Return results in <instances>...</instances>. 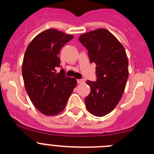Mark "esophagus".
<instances>
[{
  "instance_id": "34e87169",
  "label": "esophagus",
  "mask_w": 154,
  "mask_h": 154,
  "mask_svg": "<svg viewBox=\"0 0 154 154\" xmlns=\"http://www.w3.org/2000/svg\"><path fill=\"white\" fill-rule=\"evenodd\" d=\"M77 82H78L79 84L83 83V82H84V80H83V79H77Z\"/></svg>"
}]
</instances>
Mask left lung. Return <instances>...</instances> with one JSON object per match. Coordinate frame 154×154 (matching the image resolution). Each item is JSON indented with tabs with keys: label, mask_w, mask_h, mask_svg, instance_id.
<instances>
[{
	"label": "left lung",
	"mask_w": 154,
	"mask_h": 154,
	"mask_svg": "<svg viewBox=\"0 0 154 154\" xmlns=\"http://www.w3.org/2000/svg\"><path fill=\"white\" fill-rule=\"evenodd\" d=\"M88 50L91 63H96V81L87 80L91 87L85 106L96 116H104L114 109L122 98L129 71L124 48L104 28L83 34L79 38Z\"/></svg>",
	"instance_id": "8db88e82"
}]
</instances>
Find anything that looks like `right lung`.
<instances>
[{
	"label": "right lung",
	"mask_w": 154,
	"mask_h": 154,
	"mask_svg": "<svg viewBox=\"0 0 154 154\" xmlns=\"http://www.w3.org/2000/svg\"><path fill=\"white\" fill-rule=\"evenodd\" d=\"M73 36L55 29L37 35L27 48L22 65L24 86L31 101L39 112L47 116L60 113L76 86L74 78L65 75L60 67V50Z\"/></svg>",
	"instance_id": "add662e5"
}]
</instances>
